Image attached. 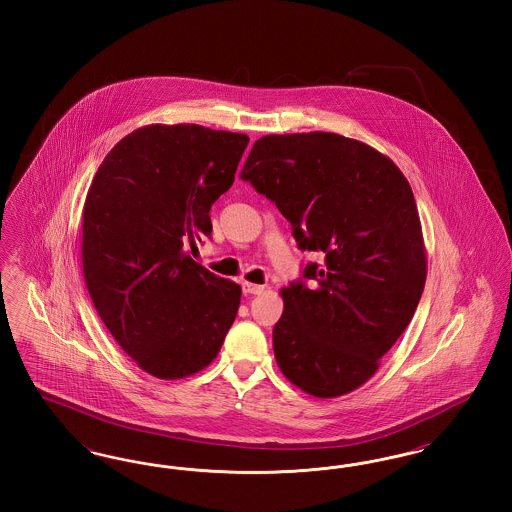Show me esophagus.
Returning <instances> with one entry per match:
<instances>
[{
	"label": "esophagus",
	"instance_id": "1",
	"mask_svg": "<svg viewBox=\"0 0 512 512\" xmlns=\"http://www.w3.org/2000/svg\"><path fill=\"white\" fill-rule=\"evenodd\" d=\"M242 288H244V293H249V295H259V293L265 292V286L251 284V282H244Z\"/></svg>",
	"mask_w": 512,
	"mask_h": 512
}]
</instances>
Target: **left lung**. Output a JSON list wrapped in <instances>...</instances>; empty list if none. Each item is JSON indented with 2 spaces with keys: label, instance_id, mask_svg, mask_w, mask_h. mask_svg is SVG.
Segmentation results:
<instances>
[{
  "label": "left lung",
  "instance_id": "obj_1",
  "mask_svg": "<svg viewBox=\"0 0 512 512\" xmlns=\"http://www.w3.org/2000/svg\"><path fill=\"white\" fill-rule=\"evenodd\" d=\"M240 178L290 220L301 251L322 257L282 290L272 330L280 370L315 397L357 390L409 326L426 282L407 178L376 149L332 132L263 136Z\"/></svg>",
  "mask_w": 512,
  "mask_h": 512
}]
</instances>
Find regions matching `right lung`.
<instances>
[{"instance_id": "1", "label": "right lung", "mask_w": 512, "mask_h": 512, "mask_svg": "<svg viewBox=\"0 0 512 512\" xmlns=\"http://www.w3.org/2000/svg\"><path fill=\"white\" fill-rule=\"evenodd\" d=\"M249 138L197 124L138 128L99 165L84 203L82 267L94 307L149 374L176 380L219 355L242 288L188 255Z\"/></svg>"}]
</instances>
